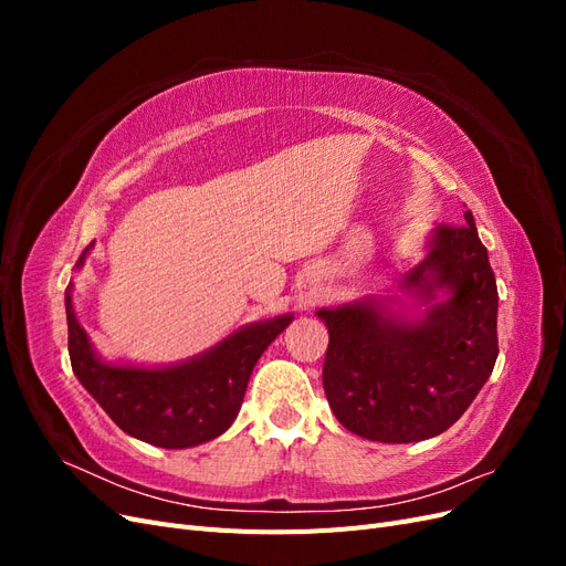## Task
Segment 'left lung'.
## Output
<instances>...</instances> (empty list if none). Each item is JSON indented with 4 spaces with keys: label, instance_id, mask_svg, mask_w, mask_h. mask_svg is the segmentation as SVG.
<instances>
[{
    "label": "left lung",
    "instance_id": "left-lung-1",
    "mask_svg": "<svg viewBox=\"0 0 566 566\" xmlns=\"http://www.w3.org/2000/svg\"><path fill=\"white\" fill-rule=\"evenodd\" d=\"M408 287L451 300L422 321H401L375 304L321 310L328 325L323 389L349 432L385 443L447 432L484 387L499 358V290L474 217L439 224L432 250L406 276Z\"/></svg>",
    "mask_w": 566,
    "mask_h": 566
}]
</instances>
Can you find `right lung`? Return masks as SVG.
I'll return each instance as SVG.
<instances>
[{
    "label": "right lung",
    "mask_w": 566,
    "mask_h": 566,
    "mask_svg": "<svg viewBox=\"0 0 566 566\" xmlns=\"http://www.w3.org/2000/svg\"><path fill=\"white\" fill-rule=\"evenodd\" d=\"M87 250L80 254L77 266ZM65 314L67 354L77 380L119 430L160 449L198 447L227 432L241 410L256 358L293 321L279 316L245 325L193 361L148 370L98 361L75 318L71 287L65 290Z\"/></svg>",
    "instance_id": "1"
}]
</instances>
